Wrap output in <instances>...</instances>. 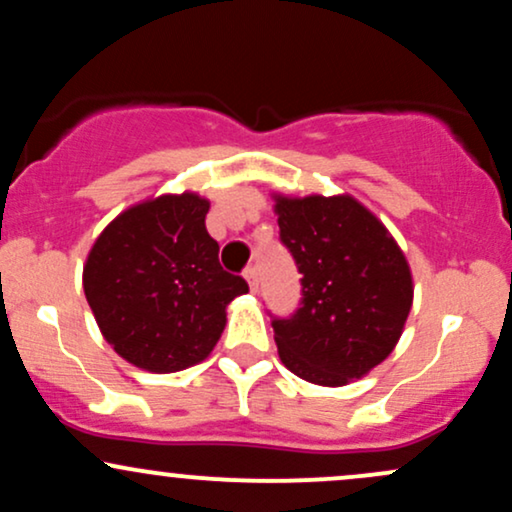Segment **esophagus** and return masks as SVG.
I'll return each instance as SVG.
<instances>
[{"label":"esophagus","instance_id":"esophagus-1","mask_svg":"<svg viewBox=\"0 0 512 512\" xmlns=\"http://www.w3.org/2000/svg\"><path fill=\"white\" fill-rule=\"evenodd\" d=\"M243 276H245V281H248V284H250V289L257 291V284H260V279H257V269L255 267H248L243 272Z\"/></svg>","mask_w":512,"mask_h":512}]
</instances>
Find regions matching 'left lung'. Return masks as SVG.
<instances>
[{
	"mask_svg": "<svg viewBox=\"0 0 512 512\" xmlns=\"http://www.w3.org/2000/svg\"><path fill=\"white\" fill-rule=\"evenodd\" d=\"M279 238L296 260L301 308L274 317V342L291 373L339 387L392 354L414 284L390 231L349 195L281 197Z\"/></svg>",
	"mask_w": 512,
	"mask_h": 512,
	"instance_id": "1",
	"label": "left lung"
}]
</instances>
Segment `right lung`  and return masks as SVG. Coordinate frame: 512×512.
Listing matches in <instances>:
<instances>
[{
    "label": "right lung",
    "mask_w": 512,
    "mask_h": 512,
    "mask_svg": "<svg viewBox=\"0 0 512 512\" xmlns=\"http://www.w3.org/2000/svg\"><path fill=\"white\" fill-rule=\"evenodd\" d=\"M209 202L161 195L122 211L96 238L84 293L105 342L132 366L175 373L204 361L226 327V305L248 293L223 272L207 233Z\"/></svg>",
    "instance_id": "right-lung-1"
}]
</instances>
